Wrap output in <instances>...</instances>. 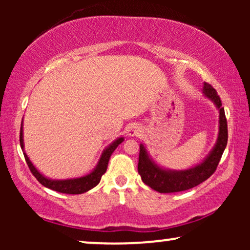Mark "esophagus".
<instances>
[{
  "instance_id": "esophagus-1",
  "label": "esophagus",
  "mask_w": 250,
  "mask_h": 250,
  "mask_svg": "<svg viewBox=\"0 0 250 250\" xmlns=\"http://www.w3.org/2000/svg\"><path fill=\"white\" fill-rule=\"evenodd\" d=\"M141 133V128L139 127L138 125H131L128 127V131H127V134L131 135V136H134V135H138Z\"/></svg>"
}]
</instances>
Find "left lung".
<instances>
[{
    "label": "left lung",
    "mask_w": 250,
    "mask_h": 250,
    "mask_svg": "<svg viewBox=\"0 0 250 250\" xmlns=\"http://www.w3.org/2000/svg\"><path fill=\"white\" fill-rule=\"evenodd\" d=\"M204 94L210 99L220 110V132H218L217 143L211 150L209 156L203 163L193 168L180 170V172L163 169L149 158L145 146L140 145L138 172L141 175L143 183L160 193H172L189 190L206 181L208 177L213 175L217 168L221 157L228 145L227 117H225L224 108L222 107L220 95L210 84H204Z\"/></svg>",
    "instance_id": "1"
}]
</instances>
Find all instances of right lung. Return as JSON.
Returning a JSON list of instances; mask_svg holds the SVG:
<instances>
[{
    "label": "right lung",
    "mask_w": 250,
    "mask_h": 250,
    "mask_svg": "<svg viewBox=\"0 0 250 250\" xmlns=\"http://www.w3.org/2000/svg\"><path fill=\"white\" fill-rule=\"evenodd\" d=\"M124 141V139L119 138L116 140L115 142H112L110 146H108L107 149L102 152V156L100 160H99L98 166L95 167V169L93 172H91L87 175H85L83 177H78V179H70V180H49L46 179L45 176H43L39 170H37L35 167L33 166V164L30 163V160L27 155L23 151V156H25V160L28 165L30 172L34 176L36 177V180L39 182L44 186L45 188H49L51 190L57 191V192H61V193H67V194H81L86 192V191L91 190L92 188H94L95 186H98L99 182H100L101 176L104 175L107 170L108 167V162L109 158H110L111 153L115 151V149L121 145V143ZM20 146L23 150V140H22V123H21V127H20Z\"/></svg>",
    "instance_id": "add662e5"
}]
</instances>
